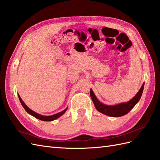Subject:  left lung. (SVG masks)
Wrapping results in <instances>:
<instances>
[{"label": "left lung", "mask_w": 160, "mask_h": 160, "mask_svg": "<svg viewBox=\"0 0 160 160\" xmlns=\"http://www.w3.org/2000/svg\"><path fill=\"white\" fill-rule=\"evenodd\" d=\"M144 84H142L138 93L127 102L118 104L116 105H111V106L110 105H106L101 103L97 99L96 96H95L93 91L91 89L90 90V95L95 107H96V109L98 111H100V113L104 115H108V116L117 118L123 116V115L127 114L135 106V104L140 100L142 92H143L144 90Z\"/></svg>", "instance_id": "obj_1"}]
</instances>
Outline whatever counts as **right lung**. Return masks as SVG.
Masks as SVG:
<instances>
[{"mask_svg": "<svg viewBox=\"0 0 160 160\" xmlns=\"http://www.w3.org/2000/svg\"><path fill=\"white\" fill-rule=\"evenodd\" d=\"M18 98H19L20 101V103H21V104H22V106L23 107V108H25V111L28 112L29 114L32 115V116L38 118V119H39V120H42V121H52V120H56V119L58 118L59 117L61 116V115H63L64 113H65L66 111L67 110V108L66 109H64V111H61V112H59V113H58L55 115H49V116H45V115H40L38 113H36V112L33 111L32 110L30 109V108L28 106H27V105L25 103H24V102L22 101L21 98H20V97L19 96V95H18Z\"/></svg>", "mask_w": 160, "mask_h": 160, "instance_id": "add662e5", "label": "right lung"}]
</instances>
